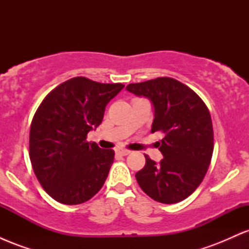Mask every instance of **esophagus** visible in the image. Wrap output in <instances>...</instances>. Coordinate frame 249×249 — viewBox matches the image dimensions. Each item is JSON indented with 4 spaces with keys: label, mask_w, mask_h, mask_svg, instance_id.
Returning <instances> with one entry per match:
<instances>
[{
    "label": "esophagus",
    "mask_w": 249,
    "mask_h": 249,
    "mask_svg": "<svg viewBox=\"0 0 249 249\" xmlns=\"http://www.w3.org/2000/svg\"><path fill=\"white\" fill-rule=\"evenodd\" d=\"M116 153L119 154V156H127V154L130 153V151H128V150H123V148H122V150H117Z\"/></svg>",
    "instance_id": "obj_1"
}]
</instances>
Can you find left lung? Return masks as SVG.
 <instances>
[{"instance_id":"left-lung-1","label":"left lung","mask_w":249,"mask_h":249,"mask_svg":"<svg viewBox=\"0 0 249 249\" xmlns=\"http://www.w3.org/2000/svg\"><path fill=\"white\" fill-rule=\"evenodd\" d=\"M128 92L152 103L151 132L161 131L158 142L164 158L145 156L146 164L136 173L139 186L150 198L176 204L190 196L206 174L213 154V125L210 111L196 92L170 77L133 83Z\"/></svg>"}]
</instances>
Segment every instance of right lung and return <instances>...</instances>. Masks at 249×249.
Returning <instances> with one entry per match:
<instances>
[{"label":"right lung","mask_w":249,"mask_h":249,"mask_svg":"<svg viewBox=\"0 0 249 249\" xmlns=\"http://www.w3.org/2000/svg\"><path fill=\"white\" fill-rule=\"evenodd\" d=\"M123 88L75 77L53 89L37 108L30 160L39 184L56 201L83 204L104 185L115 152L87 142V134L101 125L107 103Z\"/></svg>","instance_id":"obj_1"}]
</instances>
